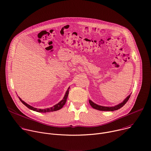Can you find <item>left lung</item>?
I'll list each match as a JSON object with an SVG mask.
<instances>
[{
	"label": "left lung",
	"instance_id": "left-lung-1",
	"mask_svg": "<svg viewBox=\"0 0 151 151\" xmlns=\"http://www.w3.org/2000/svg\"><path fill=\"white\" fill-rule=\"evenodd\" d=\"M130 97V95H129L122 103H119L118 105H116L115 106H112V107H106V106H100L94 103H93L91 100H89V103L90 104V105L92 107H93L94 109L99 110V111H116L119 109H120L121 107H122L128 100L129 98Z\"/></svg>",
	"mask_w": 151,
	"mask_h": 151
}]
</instances>
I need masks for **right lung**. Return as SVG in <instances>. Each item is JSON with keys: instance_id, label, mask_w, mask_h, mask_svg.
Listing matches in <instances>:
<instances>
[{"instance_id": "1", "label": "right lung", "mask_w": 151, "mask_h": 151, "mask_svg": "<svg viewBox=\"0 0 151 151\" xmlns=\"http://www.w3.org/2000/svg\"><path fill=\"white\" fill-rule=\"evenodd\" d=\"M69 88L68 89L65 95H64V97L63 98V99L62 100H61L58 103H57V104L54 105V106L51 107H50V108H47V109H37V108H35V107H33L31 106H30L29 104H28L27 103H26V102H24V101H23L22 100H21L19 97V99L20 100V101L23 103V104H24L26 106H27L29 109L33 111H36V112H42V113H46V112H53V111H58V110H60V109H61L62 107H63V106L65 104L66 102V100H67V99H68V94H69Z\"/></svg>"}]
</instances>
